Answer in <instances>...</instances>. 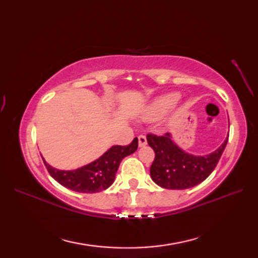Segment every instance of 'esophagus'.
<instances>
[{"label":"esophagus","instance_id":"34e87169","mask_svg":"<svg viewBox=\"0 0 258 258\" xmlns=\"http://www.w3.org/2000/svg\"><path fill=\"white\" fill-rule=\"evenodd\" d=\"M147 144V140L144 135H140L139 136V146L140 147H143Z\"/></svg>","mask_w":258,"mask_h":258}]
</instances>
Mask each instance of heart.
<instances>
[{
  "instance_id": "1",
  "label": "heart",
  "mask_w": 258,
  "mask_h": 258,
  "mask_svg": "<svg viewBox=\"0 0 258 258\" xmlns=\"http://www.w3.org/2000/svg\"><path fill=\"white\" fill-rule=\"evenodd\" d=\"M179 93H169V94H165L158 97L149 107H147L143 116L146 119L160 118L163 115H165L168 111H171V109L179 102Z\"/></svg>"
}]
</instances>
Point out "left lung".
<instances>
[{
    "mask_svg": "<svg viewBox=\"0 0 258 258\" xmlns=\"http://www.w3.org/2000/svg\"><path fill=\"white\" fill-rule=\"evenodd\" d=\"M228 135L222 145L206 155H193L175 143L171 133L147 135V143L155 152L151 166L153 182L167 189H186L205 180L216 167L225 150Z\"/></svg>",
    "mask_w": 258,
    "mask_h": 258,
    "instance_id": "left-lung-1",
    "label": "left lung"
}]
</instances>
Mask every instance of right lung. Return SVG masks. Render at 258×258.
<instances>
[{"label":"right lung","mask_w":258,"mask_h":258,"mask_svg":"<svg viewBox=\"0 0 258 258\" xmlns=\"http://www.w3.org/2000/svg\"><path fill=\"white\" fill-rule=\"evenodd\" d=\"M139 141L134 139L127 146L114 145L90 164L71 171H63L51 166L43 158L45 166L51 176L64 187L79 193H97L108 188L115 179V175L120 162L138 150Z\"/></svg>","instance_id":"right-lung-1"}]
</instances>
